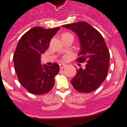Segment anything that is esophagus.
I'll return each mask as SVG.
<instances>
[{
  "mask_svg": "<svg viewBox=\"0 0 127 127\" xmlns=\"http://www.w3.org/2000/svg\"><path fill=\"white\" fill-rule=\"evenodd\" d=\"M59 65H60V68L61 69H64V68H65V67H66V65L64 64H60Z\"/></svg>",
  "mask_w": 127,
  "mask_h": 127,
  "instance_id": "1",
  "label": "esophagus"
}]
</instances>
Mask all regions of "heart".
I'll use <instances>...</instances> for the list:
<instances>
[{
  "label": "heart",
  "instance_id": "1",
  "mask_svg": "<svg viewBox=\"0 0 127 127\" xmlns=\"http://www.w3.org/2000/svg\"><path fill=\"white\" fill-rule=\"evenodd\" d=\"M64 59H67V58H66V57H65V58H64Z\"/></svg>",
  "mask_w": 127,
  "mask_h": 127
}]
</instances>
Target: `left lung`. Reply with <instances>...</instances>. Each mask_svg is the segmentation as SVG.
Here are the masks:
<instances>
[{
	"label": "left lung",
	"instance_id": "1",
	"mask_svg": "<svg viewBox=\"0 0 127 127\" xmlns=\"http://www.w3.org/2000/svg\"><path fill=\"white\" fill-rule=\"evenodd\" d=\"M72 30L80 42L78 62H86L85 69H77L71 84L77 91L90 93L100 86L107 76L110 55L104 38L98 30L85 22L64 25Z\"/></svg>",
	"mask_w": 127,
	"mask_h": 127
}]
</instances>
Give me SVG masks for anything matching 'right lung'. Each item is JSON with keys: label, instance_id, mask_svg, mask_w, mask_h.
Returning a JSON list of instances; mask_svg holds the SVG:
<instances>
[{"label": "right lung", "instance_id": "add662e5", "mask_svg": "<svg viewBox=\"0 0 127 127\" xmlns=\"http://www.w3.org/2000/svg\"><path fill=\"white\" fill-rule=\"evenodd\" d=\"M60 29L36 27L30 29L19 40L13 56L14 69L20 84L33 95L46 94L55 85V77L60 67L56 63L50 66L42 65L41 56Z\"/></svg>", "mask_w": 127, "mask_h": 127}]
</instances>
